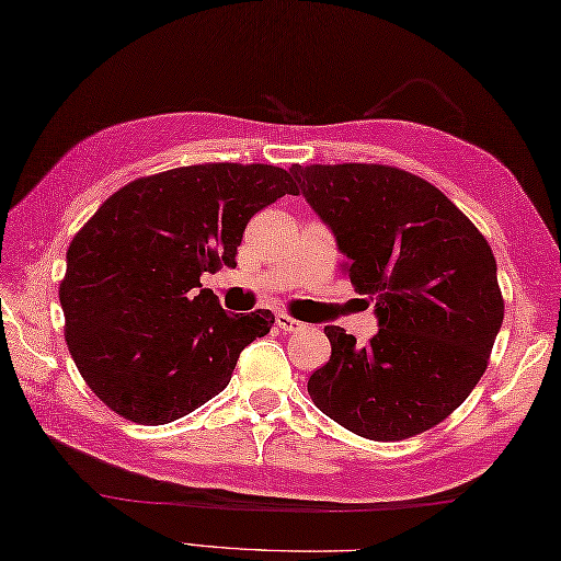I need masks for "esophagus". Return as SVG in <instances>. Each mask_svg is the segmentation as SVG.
<instances>
[{
	"mask_svg": "<svg viewBox=\"0 0 561 561\" xmlns=\"http://www.w3.org/2000/svg\"><path fill=\"white\" fill-rule=\"evenodd\" d=\"M277 328L282 332H301V330H306V325L301 323V320L289 318V316H284V313L277 316Z\"/></svg>",
	"mask_w": 561,
	"mask_h": 561,
	"instance_id": "34e87169",
	"label": "esophagus"
}]
</instances>
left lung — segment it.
Here are the masks:
<instances>
[{
    "label": "left lung",
    "instance_id": "1",
    "mask_svg": "<svg viewBox=\"0 0 561 561\" xmlns=\"http://www.w3.org/2000/svg\"><path fill=\"white\" fill-rule=\"evenodd\" d=\"M308 205L347 257L354 289L376 299L366 347L328 325L330 362L308 396L371 440L422 434L460 408L504 323L496 260L474 224L408 171L378 163L291 165Z\"/></svg>",
    "mask_w": 561,
    "mask_h": 561
}]
</instances>
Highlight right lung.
<instances>
[{
	"label": "right lung",
	"instance_id": "add662e5",
	"mask_svg": "<svg viewBox=\"0 0 561 561\" xmlns=\"http://www.w3.org/2000/svg\"><path fill=\"white\" fill-rule=\"evenodd\" d=\"M296 195L267 163H202L139 178L83 224L59 284L81 378L125 420H181L229 386L272 311L233 316L199 277L236 265L253 214Z\"/></svg>",
	"mask_w": 561,
	"mask_h": 561
}]
</instances>
